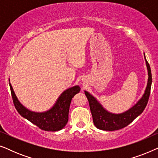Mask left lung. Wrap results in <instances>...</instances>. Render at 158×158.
Instances as JSON below:
<instances>
[{"mask_svg":"<svg viewBox=\"0 0 158 158\" xmlns=\"http://www.w3.org/2000/svg\"><path fill=\"white\" fill-rule=\"evenodd\" d=\"M145 61L148 70V82L145 92L137 104L124 113L120 114L109 113L103 109L102 106L96 101L94 96H91L89 93L85 91V94L89 103L94 125L97 128L105 131L118 130L127 127L142 113L148 104L150 94L151 85H152V73H151L150 67L146 58Z\"/></svg>","mask_w":158,"mask_h":158,"instance_id":"1","label":"left lung"}]
</instances>
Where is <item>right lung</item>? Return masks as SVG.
Returning <instances> with one entry per match:
<instances>
[{
    "label": "right lung",
    "instance_id": "obj_1",
    "mask_svg": "<svg viewBox=\"0 0 158 158\" xmlns=\"http://www.w3.org/2000/svg\"><path fill=\"white\" fill-rule=\"evenodd\" d=\"M10 88L14 104L19 114L42 130L51 131H59L65 126L68 121L71 100L81 90L78 85L68 88L60 95L57 102L51 109L43 113H36L29 111L21 104L10 84Z\"/></svg>",
    "mask_w": 158,
    "mask_h": 158
}]
</instances>
